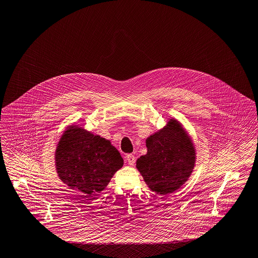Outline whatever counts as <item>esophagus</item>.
Returning a JSON list of instances; mask_svg holds the SVG:
<instances>
[{"label":"esophagus","mask_w":258,"mask_h":258,"mask_svg":"<svg viewBox=\"0 0 258 258\" xmlns=\"http://www.w3.org/2000/svg\"><path fill=\"white\" fill-rule=\"evenodd\" d=\"M126 160H127L128 164H130V165H133V164H135V162H136L135 156H134V155H132V154L127 155V156H126Z\"/></svg>","instance_id":"obj_1"}]
</instances>
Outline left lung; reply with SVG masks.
Listing matches in <instances>:
<instances>
[{
    "instance_id": "left-lung-1",
    "label": "left lung",
    "mask_w": 258,
    "mask_h": 258,
    "mask_svg": "<svg viewBox=\"0 0 258 258\" xmlns=\"http://www.w3.org/2000/svg\"><path fill=\"white\" fill-rule=\"evenodd\" d=\"M147 154L136 167L152 191L164 196L181 187L193 172L196 149L183 125L168 118L162 129L146 139Z\"/></svg>"
}]
</instances>
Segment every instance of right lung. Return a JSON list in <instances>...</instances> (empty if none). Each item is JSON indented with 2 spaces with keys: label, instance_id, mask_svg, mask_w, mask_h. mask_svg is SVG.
Here are the masks:
<instances>
[{
  "label": "right lung",
  "instance_id": "obj_1",
  "mask_svg": "<svg viewBox=\"0 0 258 258\" xmlns=\"http://www.w3.org/2000/svg\"><path fill=\"white\" fill-rule=\"evenodd\" d=\"M124 164L110 141L79 125H69L55 151L59 178L71 189L95 196L106 187Z\"/></svg>",
  "mask_w": 258,
  "mask_h": 258
}]
</instances>
